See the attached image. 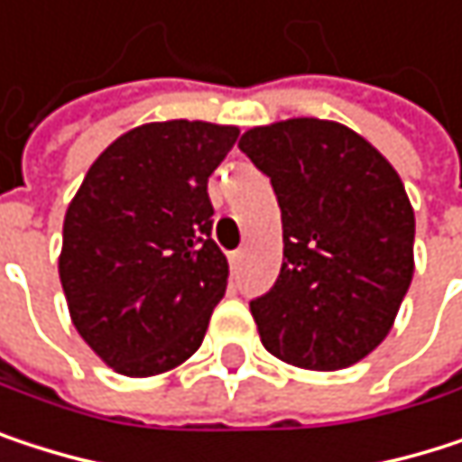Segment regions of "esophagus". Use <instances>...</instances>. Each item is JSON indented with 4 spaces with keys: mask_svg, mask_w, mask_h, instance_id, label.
Returning a JSON list of instances; mask_svg holds the SVG:
<instances>
[{
    "mask_svg": "<svg viewBox=\"0 0 462 462\" xmlns=\"http://www.w3.org/2000/svg\"><path fill=\"white\" fill-rule=\"evenodd\" d=\"M242 261H245V250H234V253L228 255V263H231V269H234V272H239Z\"/></svg>",
    "mask_w": 462,
    "mask_h": 462,
    "instance_id": "esophagus-1",
    "label": "esophagus"
}]
</instances>
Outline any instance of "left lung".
<instances>
[{
	"mask_svg": "<svg viewBox=\"0 0 462 462\" xmlns=\"http://www.w3.org/2000/svg\"><path fill=\"white\" fill-rule=\"evenodd\" d=\"M239 150L272 177L282 269L250 301L263 346L310 371H339L384 342L414 274V209L393 163L337 120L253 125Z\"/></svg>",
	"mask_w": 462,
	"mask_h": 462,
	"instance_id": "8db88e82",
	"label": "left lung"
}]
</instances>
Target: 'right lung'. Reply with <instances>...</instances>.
Masks as SVG:
<instances>
[{"instance_id":"right-lung-1","label":"right lung","mask_w":462,"mask_h":462,"mask_svg":"<svg viewBox=\"0 0 462 462\" xmlns=\"http://www.w3.org/2000/svg\"><path fill=\"white\" fill-rule=\"evenodd\" d=\"M236 125L142 123L91 163L64 215L59 277L83 342L123 376L182 365L228 285L207 180Z\"/></svg>"}]
</instances>
